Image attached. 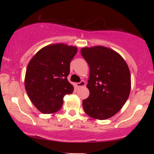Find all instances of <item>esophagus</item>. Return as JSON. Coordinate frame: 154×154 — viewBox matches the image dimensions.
I'll list each match as a JSON object with an SVG mask.
<instances>
[{
    "mask_svg": "<svg viewBox=\"0 0 154 154\" xmlns=\"http://www.w3.org/2000/svg\"><path fill=\"white\" fill-rule=\"evenodd\" d=\"M85 81H81L80 82H78L77 83V86L78 88H82V87H85Z\"/></svg>",
    "mask_w": 154,
    "mask_h": 154,
    "instance_id": "1",
    "label": "esophagus"
}]
</instances>
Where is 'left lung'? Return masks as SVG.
<instances>
[{
	"mask_svg": "<svg viewBox=\"0 0 154 154\" xmlns=\"http://www.w3.org/2000/svg\"><path fill=\"white\" fill-rule=\"evenodd\" d=\"M80 51L90 67V95L82 100L85 112L95 119H109L128 99L131 89L129 67L117 52L109 48L85 47Z\"/></svg>",
	"mask_w": 154,
	"mask_h": 154,
	"instance_id": "left-lung-1",
	"label": "left lung"
}]
</instances>
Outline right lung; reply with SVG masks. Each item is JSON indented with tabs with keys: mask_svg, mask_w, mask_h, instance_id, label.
<instances>
[{
	"mask_svg": "<svg viewBox=\"0 0 154 154\" xmlns=\"http://www.w3.org/2000/svg\"><path fill=\"white\" fill-rule=\"evenodd\" d=\"M77 52L75 46L52 44L40 49L29 61L24 86L32 103L41 113L53 114L60 110L64 95L73 92L67 76Z\"/></svg>",
	"mask_w": 154,
	"mask_h": 154,
	"instance_id": "right-lung-1",
	"label": "right lung"
}]
</instances>
